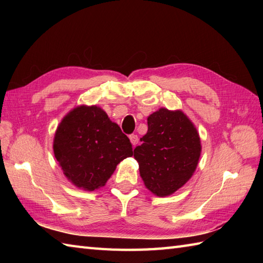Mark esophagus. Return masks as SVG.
I'll list each match as a JSON object with an SVG mask.
<instances>
[{
	"instance_id": "34e87169",
	"label": "esophagus",
	"mask_w": 263,
	"mask_h": 263,
	"mask_svg": "<svg viewBox=\"0 0 263 263\" xmlns=\"http://www.w3.org/2000/svg\"><path fill=\"white\" fill-rule=\"evenodd\" d=\"M130 141H131L133 146H136V144L139 143V137L137 135H131L130 136Z\"/></svg>"
}]
</instances>
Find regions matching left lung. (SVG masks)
<instances>
[{"instance_id": "obj_1", "label": "left lung", "mask_w": 263, "mask_h": 263, "mask_svg": "<svg viewBox=\"0 0 263 263\" xmlns=\"http://www.w3.org/2000/svg\"><path fill=\"white\" fill-rule=\"evenodd\" d=\"M136 147L144 185L157 197L182 187L197 168L201 141L193 123L182 110L159 108L148 116V132Z\"/></svg>"}]
</instances>
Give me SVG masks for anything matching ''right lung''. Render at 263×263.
Listing matches in <instances>:
<instances>
[{"instance_id":"1","label":"right lung","mask_w":263,"mask_h":263,"mask_svg":"<svg viewBox=\"0 0 263 263\" xmlns=\"http://www.w3.org/2000/svg\"><path fill=\"white\" fill-rule=\"evenodd\" d=\"M53 149L66 178L86 191L104 186L117 164L133 154L128 138L96 105L78 106L63 117Z\"/></svg>"}]
</instances>
